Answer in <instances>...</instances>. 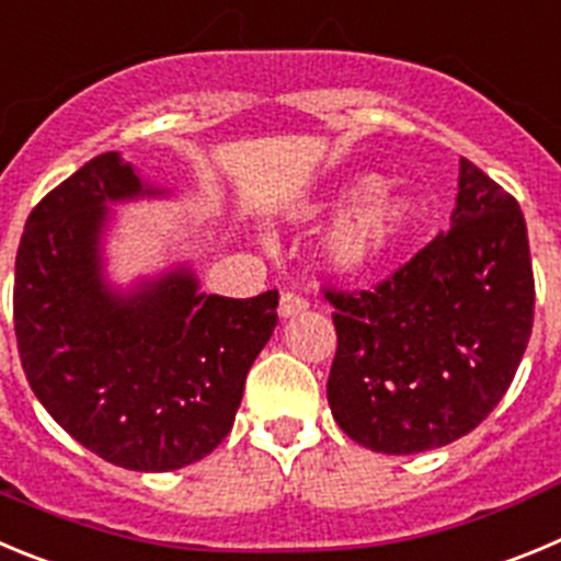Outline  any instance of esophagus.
<instances>
[{"mask_svg": "<svg viewBox=\"0 0 561 561\" xmlns=\"http://www.w3.org/2000/svg\"><path fill=\"white\" fill-rule=\"evenodd\" d=\"M307 310V301L301 299L299 293H282V299H279V316L282 318H293V316H299V312Z\"/></svg>", "mask_w": 561, "mask_h": 561, "instance_id": "obj_1", "label": "esophagus"}]
</instances>
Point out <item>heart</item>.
Here are the masks:
<instances>
[{
    "mask_svg": "<svg viewBox=\"0 0 561 561\" xmlns=\"http://www.w3.org/2000/svg\"><path fill=\"white\" fill-rule=\"evenodd\" d=\"M380 175H360L343 193V204L355 206L324 237L321 254L327 268L337 276L377 274L405 249L422 218V201L400 186L386 190Z\"/></svg>",
    "mask_w": 561,
    "mask_h": 561,
    "instance_id": "obj_1",
    "label": "heart"
}]
</instances>
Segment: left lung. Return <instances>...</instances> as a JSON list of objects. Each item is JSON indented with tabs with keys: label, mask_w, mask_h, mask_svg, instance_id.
<instances>
[{
	"label": "left lung",
	"mask_w": 561,
	"mask_h": 561,
	"mask_svg": "<svg viewBox=\"0 0 561 561\" xmlns=\"http://www.w3.org/2000/svg\"><path fill=\"white\" fill-rule=\"evenodd\" d=\"M453 229L371 293H327L337 352L327 400L352 442L427 453L476 431L512 386L534 324L519 204L458 164Z\"/></svg>",
	"instance_id": "left-lung-1"
}]
</instances>
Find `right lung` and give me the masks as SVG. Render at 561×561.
<instances>
[{
	"mask_svg": "<svg viewBox=\"0 0 561 561\" xmlns=\"http://www.w3.org/2000/svg\"><path fill=\"white\" fill-rule=\"evenodd\" d=\"M103 153L30 211L16 254L13 324L30 388L85 450L136 472L201 461L226 438L279 293L226 299L190 262L117 282L114 206L173 201Z\"/></svg>",
	"mask_w": 561,
	"mask_h": 561,
	"instance_id": "add662e5",
	"label": "right lung"
}]
</instances>
